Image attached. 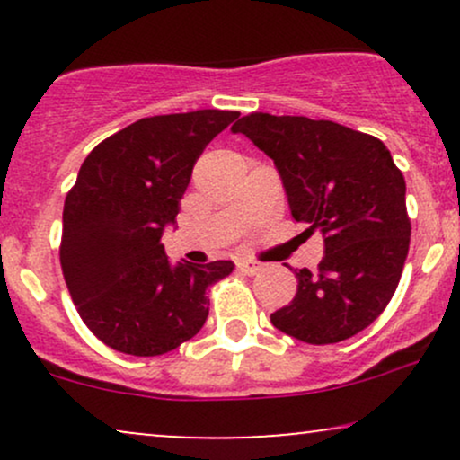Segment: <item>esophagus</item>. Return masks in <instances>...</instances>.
Masks as SVG:
<instances>
[{"instance_id":"esophagus-1","label":"esophagus","mask_w":460,"mask_h":460,"mask_svg":"<svg viewBox=\"0 0 460 460\" xmlns=\"http://www.w3.org/2000/svg\"><path fill=\"white\" fill-rule=\"evenodd\" d=\"M237 268H240V270L244 274H248V277H252V274H257L261 270L260 263L251 261V260H240V261H237Z\"/></svg>"}]
</instances>
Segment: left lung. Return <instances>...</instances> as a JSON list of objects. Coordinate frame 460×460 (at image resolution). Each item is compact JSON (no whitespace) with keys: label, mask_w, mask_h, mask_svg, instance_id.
I'll return each mask as SVG.
<instances>
[{"label":"left lung","mask_w":460,"mask_h":460,"mask_svg":"<svg viewBox=\"0 0 460 460\" xmlns=\"http://www.w3.org/2000/svg\"><path fill=\"white\" fill-rule=\"evenodd\" d=\"M272 157L294 220L324 237L318 272L270 322L307 344H337L372 324L398 288L411 242L406 183L381 140L332 120L252 112L231 128Z\"/></svg>","instance_id":"obj_1"}]
</instances>
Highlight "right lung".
Returning <instances> with one entry per match:
<instances>
[{"label": "right lung", "instance_id": "right-lung-1", "mask_svg": "<svg viewBox=\"0 0 460 460\" xmlns=\"http://www.w3.org/2000/svg\"><path fill=\"white\" fill-rule=\"evenodd\" d=\"M237 116H149L84 160L62 212L60 263L79 318L105 346L166 355L203 329L205 289L234 272V261L171 266L162 234L175 225L199 155Z\"/></svg>", "mask_w": 460, "mask_h": 460}]
</instances>
